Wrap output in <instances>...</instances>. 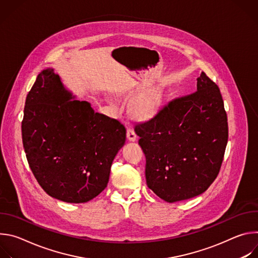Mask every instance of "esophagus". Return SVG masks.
Returning <instances> with one entry per match:
<instances>
[{
  "instance_id": "obj_1",
  "label": "esophagus",
  "mask_w": 258,
  "mask_h": 258,
  "mask_svg": "<svg viewBox=\"0 0 258 258\" xmlns=\"http://www.w3.org/2000/svg\"><path fill=\"white\" fill-rule=\"evenodd\" d=\"M126 138H127V140L128 141H131V142H135V141H137V135H136V133L134 132V130H132V128H128L127 131H126Z\"/></svg>"
}]
</instances>
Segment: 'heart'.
Listing matches in <instances>:
<instances>
[{
    "label": "heart",
    "instance_id": "b5f03b06",
    "mask_svg": "<svg viewBox=\"0 0 258 258\" xmlns=\"http://www.w3.org/2000/svg\"><path fill=\"white\" fill-rule=\"evenodd\" d=\"M108 100L111 103L114 102L112 98H109ZM158 103L159 98L157 95H141L134 102V112L141 117H148L155 112V110L158 107Z\"/></svg>",
    "mask_w": 258,
    "mask_h": 258
}]
</instances>
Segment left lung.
I'll return each instance as SVG.
<instances>
[{"label":"left lung","mask_w":258,"mask_h":258,"mask_svg":"<svg viewBox=\"0 0 258 258\" xmlns=\"http://www.w3.org/2000/svg\"><path fill=\"white\" fill-rule=\"evenodd\" d=\"M147 186L168 203L204 193L222 165L228 118L218 87L202 72L195 93L174 99L135 126Z\"/></svg>","instance_id":"obj_1"}]
</instances>
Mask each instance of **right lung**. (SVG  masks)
<instances>
[{"instance_id": "right-lung-1", "label": "right lung", "mask_w": 258, "mask_h": 258, "mask_svg": "<svg viewBox=\"0 0 258 258\" xmlns=\"http://www.w3.org/2000/svg\"><path fill=\"white\" fill-rule=\"evenodd\" d=\"M48 67L25 101L21 125L29 167L44 191L67 203L98 196L125 143V127L80 101Z\"/></svg>"}]
</instances>
